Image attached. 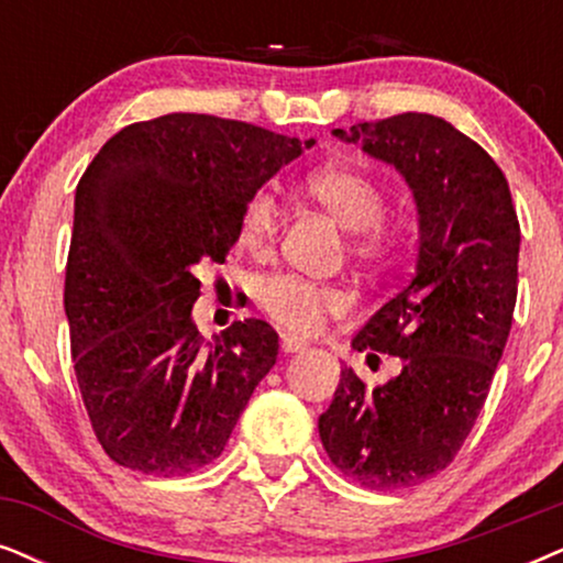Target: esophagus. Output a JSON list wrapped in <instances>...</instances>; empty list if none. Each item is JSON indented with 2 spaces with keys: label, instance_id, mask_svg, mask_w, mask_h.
I'll use <instances>...</instances> for the list:
<instances>
[{
  "label": "esophagus",
  "instance_id": "34e87169",
  "mask_svg": "<svg viewBox=\"0 0 563 563\" xmlns=\"http://www.w3.org/2000/svg\"><path fill=\"white\" fill-rule=\"evenodd\" d=\"M280 347H283V353H301L306 345L301 343V340L288 338V334H283V338H280Z\"/></svg>",
  "mask_w": 563,
  "mask_h": 563
}]
</instances>
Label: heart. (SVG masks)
<instances>
[{"label":"heart","mask_w":563,"mask_h":563,"mask_svg":"<svg viewBox=\"0 0 563 563\" xmlns=\"http://www.w3.org/2000/svg\"><path fill=\"white\" fill-rule=\"evenodd\" d=\"M306 191L317 205L351 231V252L364 265L379 267L397 252V225L384 218L387 199L379 184L364 170L332 166L314 170ZM280 231V205L267 189L246 199L239 218V244L249 254H267ZM260 303L283 330L296 338H314L330 319L351 311L353 298L340 286L303 280L298 275H275L262 283Z\"/></svg>","instance_id":"1"}]
</instances>
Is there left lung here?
<instances>
[{
	"mask_svg": "<svg viewBox=\"0 0 563 563\" xmlns=\"http://www.w3.org/2000/svg\"><path fill=\"white\" fill-rule=\"evenodd\" d=\"M332 134L400 170L421 241L416 273L353 338L402 372L366 389L343 368L319 437L361 486H418L454 460L488 397L515 314L519 220L501 168L444 119L397 113Z\"/></svg>",
	"mask_w": 563,
	"mask_h": 563,
	"instance_id": "1",
	"label": "left lung"
}]
</instances>
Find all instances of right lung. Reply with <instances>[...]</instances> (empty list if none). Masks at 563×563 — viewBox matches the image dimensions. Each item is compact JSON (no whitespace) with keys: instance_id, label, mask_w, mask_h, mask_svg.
I'll return each mask as SVG.
<instances>
[{"instance_id":"right-lung-1","label":"right lung","mask_w":563,"mask_h":563,"mask_svg":"<svg viewBox=\"0 0 563 563\" xmlns=\"http://www.w3.org/2000/svg\"><path fill=\"white\" fill-rule=\"evenodd\" d=\"M311 145L166 113L124 126L85 168L64 311L85 410L113 462L168 478L220 457L275 366L277 332L244 319L205 343L197 273L223 265L246 199Z\"/></svg>"}]
</instances>
